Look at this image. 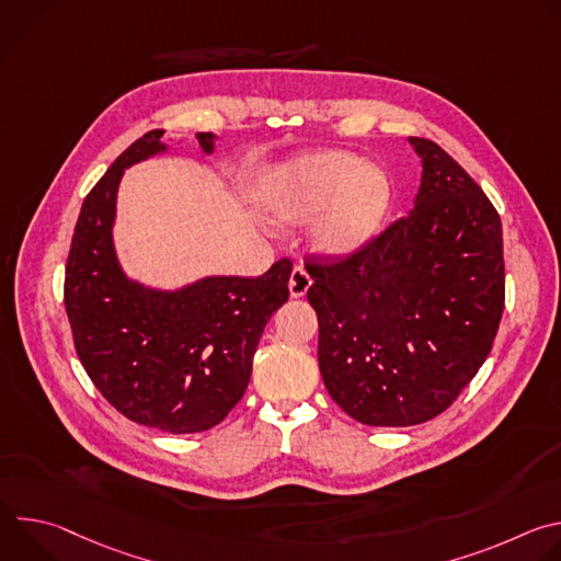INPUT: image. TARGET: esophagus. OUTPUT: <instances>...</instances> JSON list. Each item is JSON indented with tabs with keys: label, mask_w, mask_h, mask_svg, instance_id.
Segmentation results:
<instances>
[{
	"label": "esophagus",
	"mask_w": 561,
	"mask_h": 561,
	"mask_svg": "<svg viewBox=\"0 0 561 561\" xmlns=\"http://www.w3.org/2000/svg\"><path fill=\"white\" fill-rule=\"evenodd\" d=\"M312 279L308 275V271L304 266H295L293 273H290V279H288V288H290V295L293 297H304L306 290L310 288Z\"/></svg>",
	"instance_id": "34e87169"
}]
</instances>
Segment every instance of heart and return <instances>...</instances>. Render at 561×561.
Segmentation results:
<instances>
[{
	"instance_id": "b5f03b06",
	"label": "heart",
	"mask_w": 561,
	"mask_h": 561,
	"mask_svg": "<svg viewBox=\"0 0 561 561\" xmlns=\"http://www.w3.org/2000/svg\"><path fill=\"white\" fill-rule=\"evenodd\" d=\"M388 188L373 169H359L344 152L301 157L282 167L266 191L264 210L271 221L293 226L322 207L312 239L327 253H348L366 242L383 217Z\"/></svg>"
}]
</instances>
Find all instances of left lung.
Here are the masks:
<instances>
[{
	"mask_svg": "<svg viewBox=\"0 0 561 561\" xmlns=\"http://www.w3.org/2000/svg\"><path fill=\"white\" fill-rule=\"evenodd\" d=\"M409 217L353 253L319 262L306 297L329 394L368 426H413L444 413L486 362L506 299L502 221L477 182L424 137Z\"/></svg>",
	"mask_w": 561,
	"mask_h": 561,
	"instance_id": "obj_1",
	"label": "left lung"
}]
</instances>
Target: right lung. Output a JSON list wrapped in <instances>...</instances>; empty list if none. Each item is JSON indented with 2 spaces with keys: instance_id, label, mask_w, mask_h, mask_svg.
I'll return each mask as SVG.
<instances>
[{
  "instance_id": "right-lung-1",
  "label": "right lung",
  "mask_w": 561,
  "mask_h": 561,
  "mask_svg": "<svg viewBox=\"0 0 561 561\" xmlns=\"http://www.w3.org/2000/svg\"><path fill=\"white\" fill-rule=\"evenodd\" d=\"M150 130L133 141L87 195L64 277L79 362L124 417L173 435L217 426L244 397L271 314L288 299L290 260L262 277H208L180 293L128 282L111 226L124 169L162 150ZM206 152L213 135H197Z\"/></svg>"
}]
</instances>
